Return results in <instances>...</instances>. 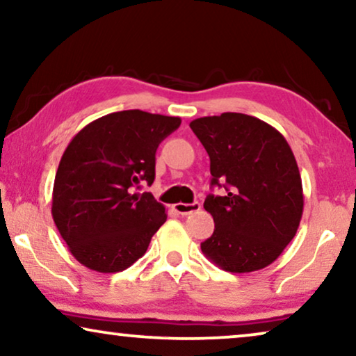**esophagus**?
Segmentation results:
<instances>
[{"mask_svg":"<svg viewBox=\"0 0 356 356\" xmlns=\"http://www.w3.org/2000/svg\"><path fill=\"white\" fill-rule=\"evenodd\" d=\"M173 207H175V211H177L178 213H181V216H188V213L201 211V202H191V204L178 202V204H175Z\"/></svg>","mask_w":356,"mask_h":356,"instance_id":"esophagus-1","label":"esophagus"}]
</instances>
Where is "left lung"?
<instances>
[{"label":"left lung","mask_w":356,"mask_h":356,"mask_svg":"<svg viewBox=\"0 0 356 356\" xmlns=\"http://www.w3.org/2000/svg\"><path fill=\"white\" fill-rule=\"evenodd\" d=\"M211 159V186L204 209L213 233L201 250L227 272L264 269L293 240L303 216V186L289 143L254 116L222 113L189 123Z\"/></svg>","instance_id":"left-lung-1"}]
</instances>
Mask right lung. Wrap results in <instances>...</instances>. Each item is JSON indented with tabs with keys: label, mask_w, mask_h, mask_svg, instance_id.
<instances>
[{
	"label": "right lung",
	"mask_w": 356,
	"mask_h": 356,
	"mask_svg": "<svg viewBox=\"0 0 356 356\" xmlns=\"http://www.w3.org/2000/svg\"><path fill=\"white\" fill-rule=\"evenodd\" d=\"M178 116L124 110L77 133L53 184L51 216L71 254L92 270L133 266L167 220L162 204L138 193L155 178L159 144L179 128Z\"/></svg>",
	"instance_id": "add662e5"
}]
</instances>
